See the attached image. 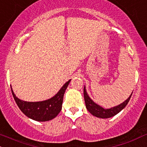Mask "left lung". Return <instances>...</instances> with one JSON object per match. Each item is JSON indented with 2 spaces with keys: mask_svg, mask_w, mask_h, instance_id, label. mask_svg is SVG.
Masks as SVG:
<instances>
[{
  "mask_svg": "<svg viewBox=\"0 0 147 147\" xmlns=\"http://www.w3.org/2000/svg\"><path fill=\"white\" fill-rule=\"evenodd\" d=\"M133 93V92H132ZM132 93H131L129 98L124 101L123 102L120 103L119 105L115 106L110 108L105 109L101 107L100 105H98L91 98H90L88 94L87 91H86V86H84V100H85V103H86V107L87 110H88L89 113L91 115H93L95 117H98V118H102V119H106L110 118V117H113V116L116 115L117 113H119L121 110H123L127 103L129 102L130 98H131Z\"/></svg>",
  "mask_w": 147,
  "mask_h": 147,
  "instance_id": "obj_1",
  "label": "left lung"
}]
</instances>
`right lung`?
Here are the masks:
<instances>
[{
  "label": "right lung",
  "mask_w": 147,
  "mask_h": 147,
  "mask_svg": "<svg viewBox=\"0 0 147 147\" xmlns=\"http://www.w3.org/2000/svg\"><path fill=\"white\" fill-rule=\"evenodd\" d=\"M71 81V79L64 84L55 96L43 101L22 100L16 96L11 87L12 94L18 106L27 117L38 122H46L55 118L61 110L63 95Z\"/></svg>",
  "instance_id": "obj_1"
}]
</instances>
